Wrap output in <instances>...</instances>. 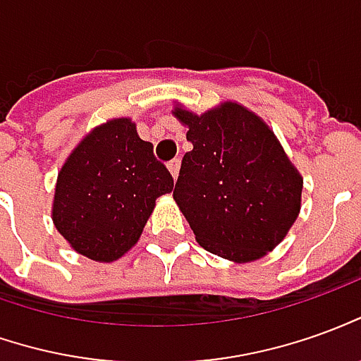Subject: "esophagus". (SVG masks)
<instances>
[{"label": "esophagus", "instance_id": "1", "mask_svg": "<svg viewBox=\"0 0 361 361\" xmlns=\"http://www.w3.org/2000/svg\"><path fill=\"white\" fill-rule=\"evenodd\" d=\"M169 171H171V175L176 180V176H178V171H180V159H173L171 163H169Z\"/></svg>", "mask_w": 361, "mask_h": 361}]
</instances>
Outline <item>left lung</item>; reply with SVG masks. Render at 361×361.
Masks as SVG:
<instances>
[{
	"instance_id": "left-lung-1",
	"label": "left lung",
	"mask_w": 361,
	"mask_h": 361,
	"mask_svg": "<svg viewBox=\"0 0 361 361\" xmlns=\"http://www.w3.org/2000/svg\"><path fill=\"white\" fill-rule=\"evenodd\" d=\"M192 151L175 185L198 245L233 263L265 257L299 218L302 176L273 129L238 102L195 114L173 106Z\"/></svg>"
}]
</instances>
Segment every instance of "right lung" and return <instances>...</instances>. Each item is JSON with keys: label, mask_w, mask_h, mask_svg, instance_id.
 Returning a JSON list of instances; mask_svg holds the SVG:
<instances>
[{"label": "right lung", "mask_w": 361, "mask_h": 361, "mask_svg": "<svg viewBox=\"0 0 361 361\" xmlns=\"http://www.w3.org/2000/svg\"><path fill=\"white\" fill-rule=\"evenodd\" d=\"M173 186L135 121L111 118L90 129L62 163L52 224L74 252L111 263L139 242L157 198Z\"/></svg>", "instance_id": "right-lung-1"}]
</instances>
